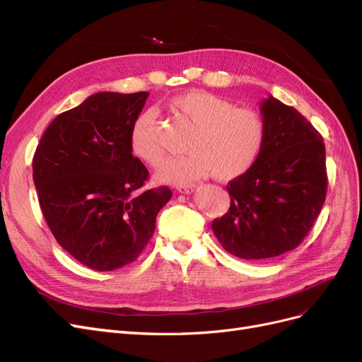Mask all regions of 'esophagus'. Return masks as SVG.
<instances>
[{"mask_svg": "<svg viewBox=\"0 0 362 362\" xmlns=\"http://www.w3.org/2000/svg\"><path fill=\"white\" fill-rule=\"evenodd\" d=\"M195 188H197L195 185H180V186H177V191L182 192V194H189V192H192Z\"/></svg>", "mask_w": 362, "mask_h": 362, "instance_id": "34e87169", "label": "esophagus"}]
</instances>
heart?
<instances>
[{
	"mask_svg": "<svg viewBox=\"0 0 362 362\" xmlns=\"http://www.w3.org/2000/svg\"><path fill=\"white\" fill-rule=\"evenodd\" d=\"M168 108L192 127L186 156L164 162L156 177L164 183H188L214 174L218 180H233L247 173L257 159L264 141V123L248 108L207 91H188L173 98ZM134 155L156 167L162 150L156 139V114L139 112L131 127Z\"/></svg>",
	"mask_w": 362,
	"mask_h": 362,
	"instance_id": "heart-1",
	"label": "heart"
}]
</instances>
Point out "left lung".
I'll list each match as a JSON object with an SVG mask.
<instances>
[{
    "label": "left lung",
    "instance_id": "obj_1",
    "mask_svg": "<svg viewBox=\"0 0 362 362\" xmlns=\"http://www.w3.org/2000/svg\"><path fill=\"white\" fill-rule=\"evenodd\" d=\"M260 153L228 183V212L212 223L224 250L243 260L295 250L319 216L328 186L323 138L313 124L271 95L260 102Z\"/></svg>",
    "mask_w": 362,
    "mask_h": 362
}]
</instances>
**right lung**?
Segmentation results:
<instances>
[{"mask_svg":"<svg viewBox=\"0 0 362 362\" xmlns=\"http://www.w3.org/2000/svg\"><path fill=\"white\" fill-rule=\"evenodd\" d=\"M147 91H100L46 127L33 180L54 238L79 263L107 272L138 259L171 198L143 189L148 171L132 155L131 127Z\"/></svg>","mask_w":362,"mask_h":362,"instance_id":"add662e5","label":"right lung"}]
</instances>
